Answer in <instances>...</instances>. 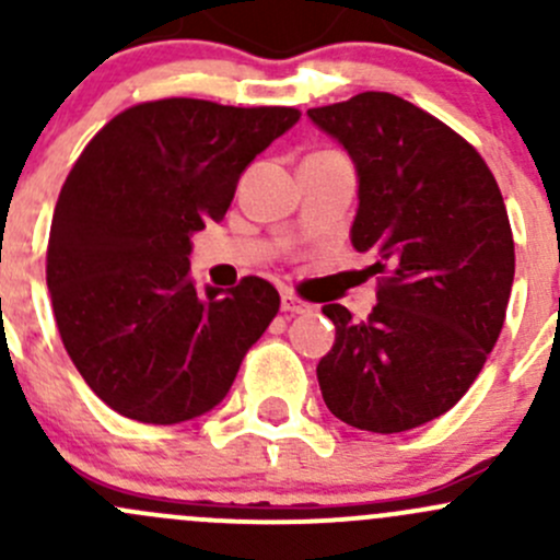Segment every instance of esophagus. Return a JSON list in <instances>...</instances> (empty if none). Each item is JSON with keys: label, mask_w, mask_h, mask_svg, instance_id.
Returning a JSON list of instances; mask_svg holds the SVG:
<instances>
[{"label": "esophagus", "mask_w": 560, "mask_h": 560, "mask_svg": "<svg viewBox=\"0 0 560 560\" xmlns=\"http://www.w3.org/2000/svg\"><path fill=\"white\" fill-rule=\"evenodd\" d=\"M281 312L287 314H308L314 312V306L303 298H298L295 292H281Z\"/></svg>", "instance_id": "34e87169"}]
</instances>
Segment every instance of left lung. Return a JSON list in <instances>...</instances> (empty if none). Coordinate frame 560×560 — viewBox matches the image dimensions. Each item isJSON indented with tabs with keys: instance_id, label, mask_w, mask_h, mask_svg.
Returning a JSON list of instances; mask_svg holds the SVG:
<instances>
[{
	"instance_id": "left-lung-1",
	"label": "left lung",
	"mask_w": 560,
	"mask_h": 560,
	"mask_svg": "<svg viewBox=\"0 0 560 560\" xmlns=\"http://www.w3.org/2000/svg\"><path fill=\"white\" fill-rule=\"evenodd\" d=\"M354 160L352 244L376 262L380 303L322 314L336 343L316 365L327 409L347 425L400 433L466 395L504 327L515 241L493 173L466 138L387 92L308 110Z\"/></svg>"
}]
</instances>
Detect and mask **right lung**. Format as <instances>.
Segmentation results:
<instances>
[{
    "mask_svg": "<svg viewBox=\"0 0 560 560\" xmlns=\"http://www.w3.org/2000/svg\"><path fill=\"white\" fill-rule=\"evenodd\" d=\"M298 118L281 105L154 100L110 118L78 156L45 279L67 354L113 411L151 425L206 415L279 314L259 276L197 295L189 238L224 219L248 162Z\"/></svg>",
    "mask_w": 560,
    "mask_h": 560,
    "instance_id": "1",
    "label": "right lung"
}]
</instances>
